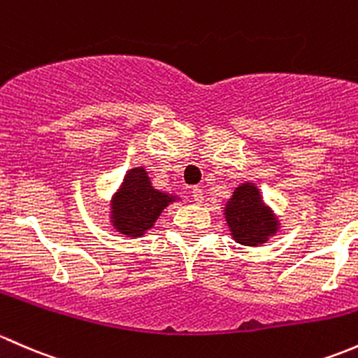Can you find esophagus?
<instances>
[{
	"instance_id": "esophagus-1",
	"label": "esophagus",
	"mask_w": 358,
	"mask_h": 358,
	"mask_svg": "<svg viewBox=\"0 0 358 358\" xmlns=\"http://www.w3.org/2000/svg\"><path fill=\"white\" fill-rule=\"evenodd\" d=\"M191 196H193V200L196 201V203H201V201H203V191H201L200 187H194V189L191 191Z\"/></svg>"
}]
</instances>
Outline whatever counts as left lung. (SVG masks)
I'll list each match as a JSON object with an SVG mask.
<instances>
[{
    "instance_id": "1",
    "label": "left lung",
    "mask_w": 358,
    "mask_h": 358,
    "mask_svg": "<svg viewBox=\"0 0 358 358\" xmlns=\"http://www.w3.org/2000/svg\"><path fill=\"white\" fill-rule=\"evenodd\" d=\"M226 219L233 238L246 246L262 245L278 231V220L262 203L259 189L252 184L236 187L233 198L227 201Z\"/></svg>"
}]
</instances>
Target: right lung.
Instances as JSON below:
<instances>
[{"instance_id": "add662e5", "label": "right lung", "mask_w": 358, "mask_h": 358, "mask_svg": "<svg viewBox=\"0 0 358 358\" xmlns=\"http://www.w3.org/2000/svg\"><path fill=\"white\" fill-rule=\"evenodd\" d=\"M172 200L169 194L153 189L145 169H132L113 200V226L127 236L145 234Z\"/></svg>"}]
</instances>
